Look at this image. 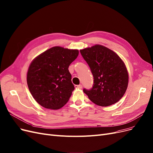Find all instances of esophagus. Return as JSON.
I'll use <instances>...</instances> for the list:
<instances>
[{"instance_id": "esophagus-1", "label": "esophagus", "mask_w": 153, "mask_h": 153, "mask_svg": "<svg viewBox=\"0 0 153 153\" xmlns=\"http://www.w3.org/2000/svg\"><path fill=\"white\" fill-rule=\"evenodd\" d=\"M82 88V85L81 84L79 85H75V88H78V89H81Z\"/></svg>"}]
</instances>
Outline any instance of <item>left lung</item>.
<instances>
[{
    "instance_id": "left-lung-1",
    "label": "left lung",
    "mask_w": 153,
    "mask_h": 153,
    "mask_svg": "<svg viewBox=\"0 0 153 153\" xmlns=\"http://www.w3.org/2000/svg\"><path fill=\"white\" fill-rule=\"evenodd\" d=\"M94 77L91 90L84 89L90 100L96 105L106 107L123 97L129 82L126 66L115 52L100 44L80 50Z\"/></svg>"
}]
</instances>
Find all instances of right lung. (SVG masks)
<instances>
[{
  "instance_id": "add662e5",
  "label": "right lung",
  "mask_w": 153,
  "mask_h": 153,
  "mask_svg": "<svg viewBox=\"0 0 153 153\" xmlns=\"http://www.w3.org/2000/svg\"><path fill=\"white\" fill-rule=\"evenodd\" d=\"M78 55L77 49L55 46L33 59L27 72V83L38 104L57 110L68 102L74 89L68 68Z\"/></svg>"
}]
</instances>
